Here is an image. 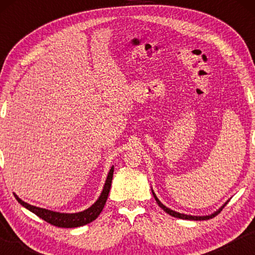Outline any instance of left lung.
I'll list each match as a JSON object with an SVG mask.
<instances>
[{
	"label": "left lung",
	"instance_id": "obj_1",
	"mask_svg": "<svg viewBox=\"0 0 255 255\" xmlns=\"http://www.w3.org/2000/svg\"><path fill=\"white\" fill-rule=\"evenodd\" d=\"M152 192H153V196H154V198H155V200H156V202H157V205L161 207V208L165 211V213H167L169 215H171V216H173V217H176V218H181V219H188V221H207V219H210V218H214L216 215H218L219 213H221V211L223 210V208L224 207H225L226 205H227V202H225V204H224L221 208H219L218 210H216L215 213H213L211 215H208V216H191V215H185V214H180V213H176V211H174V210H172V209H170V208H167L166 206H164L161 201L158 200V198L156 197V195H155L154 193V191H153V189H152Z\"/></svg>",
	"mask_w": 255,
	"mask_h": 255
}]
</instances>
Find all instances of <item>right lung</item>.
<instances>
[{"mask_svg": "<svg viewBox=\"0 0 255 255\" xmlns=\"http://www.w3.org/2000/svg\"><path fill=\"white\" fill-rule=\"evenodd\" d=\"M112 176H114V166H111L109 173H108L106 183L103 185V190L100 197L98 198V200L94 202L90 208L75 214H64V213H57V211H51L48 209L39 208V207L29 205L23 200H21L15 193H13V195L20 205H22L28 210L31 211V213L37 215L38 217H40L41 219H44L45 222L51 224V225L57 226V227H64V228L80 227L93 222L94 219H97L98 216L100 215L103 207L106 205L108 195H109L111 182H112Z\"/></svg>", "mask_w": 255, "mask_h": 255, "instance_id": "add662e5", "label": "right lung"}]
</instances>
